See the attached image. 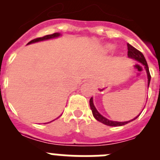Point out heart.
<instances>
[{
    "mask_svg": "<svg viewBox=\"0 0 160 160\" xmlns=\"http://www.w3.org/2000/svg\"><path fill=\"white\" fill-rule=\"evenodd\" d=\"M112 46H111V45H108V46H107V49H112Z\"/></svg>",
    "mask_w": 160,
    "mask_h": 160,
    "instance_id": "heart-1",
    "label": "heart"
}]
</instances>
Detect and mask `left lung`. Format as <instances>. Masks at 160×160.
I'll return each mask as SVG.
<instances>
[{"label": "left lung", "instance_id": "1", "mask_svg": "<svg viewBox=\"0 0 160 160\" xmlns=\"http://www.w3.org/2000/svg\"><path fill=\"white\" fill-rule=\"evenodd\" d=\"M128 57L131 58L135 59V60L138 61L139 62H141L144 66H145V69H146L147 70V73H148V87H149L150 81H151V74H150L149 68H148V63H147V61L146 59H145V58H144L143 54H142L139 50H138V49H135V47H133L132 46H131L130 44H128ZM90 106L94 118H95L98 121L102 122L103 124H105V125H107V126H111V127H119V126H123L125 125V124H128V122H131V121H133V120H135V118H138V115L136 118L131 120V121H128V122H115V121H111V120L107 119V118H106L105 117H103L102 114H100L98 112L95 107L94 106V103H93L92 98L90 99Z\"/></svg>", "mask_w": 160, "mask_h": 160}]
</instances>
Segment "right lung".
Here are the masks:
<instances>
[{
    "mask_svg": "<svg viewBox=\"0 0 160 160\" xmlns=\"http://www.w3.org/2000/svg\"><path fill=\"white\" fill-rule=\"evenodd\" d=\"M60 36V33L58 32H54L53 34H49V35H46V36L42 37V38H35L33 40L30 41L28 44H31L33 43V42H40V41H43V40H47V39H50V38H57V37Z\"/></svg>",
    "mask_w": 160,
    "mask_h": 160,
    "instance_id": "add662e5",
    "label": "right lung"
}]
</instances>
